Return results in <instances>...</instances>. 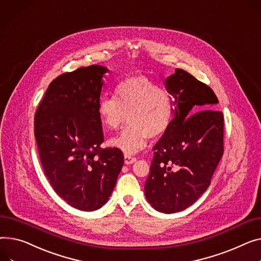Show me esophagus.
<instances>
[{
	"mask_svg": "<svg viewBox=\"0 0 261 261\" xmlns=\"http://www.w3.org/2000/svg\"><path fill=\"white\" fill-rule=\"evenodd\" d=\"M124 160H125V164L126 165H131V164H133L136 161V159L132 158L131 155H125L124 156Z\"/></svg>",
	"mask_w": 261,
	"mask_h": 261,
	"instance_id": "34e87169",
	"label": "esophagus"
}]
</instances>
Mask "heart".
I'll use <instances>...</instances> for the list:
<instances>
[{"instance_id": "heart-1", "label": "heart", "mask_w": 261, "mask_h": 261, "mask_svg": "<svg viewBox=\"0 0 261 261\" xmlns=\"http://www.w3.org/2000/svg\"><path fill=\"white\" fill-rule=\"evenodd\" d=\"M97 113L101 124L118 129L128 114L129 126L109 140V146L127 155L144 149L148 138L163 135L171 125L173 99L171 94L146 76L134 75L120 81L115 96L100 97Z\"/></svg>"}]
</instances>
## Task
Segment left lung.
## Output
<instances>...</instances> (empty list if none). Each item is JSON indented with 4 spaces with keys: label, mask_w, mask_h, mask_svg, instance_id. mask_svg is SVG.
<instances>
[{
    "label": "left lung",
    "mask_w": 261,
    "mask_h": 261,
    "mask_svg": "<svg viewBox=\"0 0 261 261\" xmlns=\"http://www.w3.org/2000/svg\"><path fill=\"white\" fill-rule=\"evenodd\" d=\"M173 118L153 147L145 196L156 211L171 214L192 205L209 188L223 154V116L209 86L182 69L165 80Z\"/></svg>",
    "instance_id": "left-lung-1"
}]
</instances>
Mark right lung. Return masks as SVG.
<instances>
[{
	"mask_svg": "<svg viewBox=\"0 0 261 261\" xmlns=\"http://www.w3.org/2000/svg\"><path fill=\"white\" fill-rule=\"evenodd\" d=\"M108 68L92 65L52 81L34 116L41 163L56 193L77 210L105 204L124 164L120 150H102L97 106Z\"/></svg>",
	"mask_w": 261,
	"mask_h": 261,
	"instance_id": "1",
	"label": "right lung"
}]
</instances>
